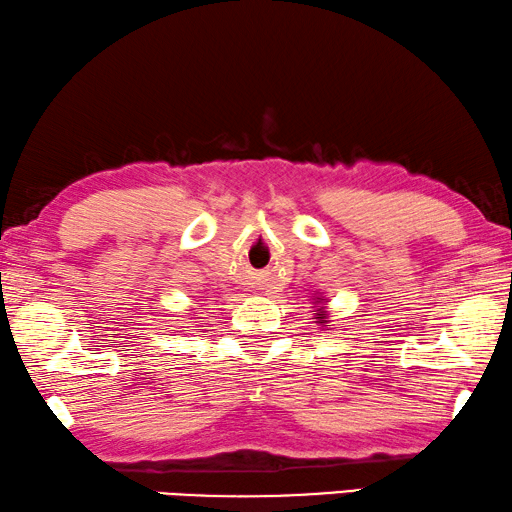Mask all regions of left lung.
I'll return each mask as SVG.
<instances>
[{"instance_id":"left-lung-1","label":"left lung","mask_w":512,"mask_h":512,"mask_svg":"<svg viewBox=\"0 0 512 512\" xmlns=\"http://www.w3.org/2000/svg\"><path fill=\"white\" fill-rule=\"evenodd\" d=\"M318 315H320V322H327V320H325V313H322V308H320Z\"/></svg>"}]
</instances>
